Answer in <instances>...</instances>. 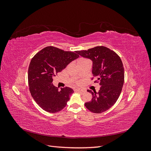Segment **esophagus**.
I'll list each match as a JSON object with an SVG mask.
<instances>
[{
	"instance_id": "1",
	"label": "esophagus",
	"mask_w": 151,
	"mask_h": 151,
	"mask_svg": "<svg viewBox=\"0 0 151 151\" xmlns=\"http://www.w3.org/2000/svg\"><path fill=\"white\" fill-rule=\"evenodd\" d=\"M75 91H76V92H78V93H84V91L83 89H80V88H79V89H75Z\"/></svg>"
}]
</instances>
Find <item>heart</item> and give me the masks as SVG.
I'll use <instances>...</instances> for the list:
<instances>
[{
	"label": "heart",
	"mask_w": 151,
	"mask_h": 151,
	"mask_svg": "<svg viewBox=\"0 0 151 151\" xmlns=\"http://www.w3.org/2000/svg\"><path fill=\"white\" fill-rule=\"evenodd\" d=\"M87 61H89L88 59L84 58H81L79 59V60H78V64H80V63H83V62H85Z\"/></svg>",
	"instance_id": "1"
}]
</instances>
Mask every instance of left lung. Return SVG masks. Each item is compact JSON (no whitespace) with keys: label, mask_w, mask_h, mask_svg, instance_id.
<instances>
[{"label":"left lung","mask_w":151,"mask_h":151,"mask_svg":"<svg viewBox=\"0 0 151 151\" xmlns=\"http://www.w3.org/2000/svg\"><path fill=\"white\" fill-rule=\"evenodd\" d=\"M79 55L93 61L94 83H99L100 89L96 93L88 89L93 98L85 106L94 113L106 111L119 98L124 83V68L120 57L113 50L103 46L76 52Z\"/></svg>","instance_id":"left-lung-1"}]
</instances>
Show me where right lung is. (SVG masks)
I'll list each match as a JSON object with an SVG mask.
<instances>
[{
  "label": "right lung",
  "mask_w": 151,
  "mask_h": 151,
  "mask_svg": "<svg viewBox=\"0 0 151 151\" xmlns=\"http://www.w3.org/2000/svg\"><path fill=\"white\" fill-rule=\"evenodd\" d=\"M54 47L40 50L31 59L28 68L29 91L36 103L43 110L57 113L64 108L74 93L70 88H58L53 84V77L79 56Z\"/></svg>",
  "instance_id": "1"
}]
</instances>
